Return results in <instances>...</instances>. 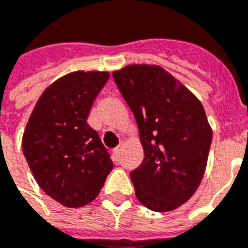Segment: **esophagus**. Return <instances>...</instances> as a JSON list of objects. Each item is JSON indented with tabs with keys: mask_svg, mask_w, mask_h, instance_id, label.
Masks as SVG:
<instances>
[{
	"mask_svg": "<svg viewBox=\"0 0 248 248\" xmlns=\"http://www.w3.org/2000/svg\"><path fill=\"white\" fill-rule=\"evenodd\" d=\"M121 151H122V147H117V148L113 149V155H114V157H120L121 156Z\"/></svg>",
	"mask_w": 248,
	"mask_h": 248,
	"instance_id": "34e87169",
	"label": "esophagus"
}]
</instances>
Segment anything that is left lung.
Wrapping results in <instances>:
<instances>
[{
	"instance_id": "8db88e82",
	"label": "left lung",
	"mask_w": 248,
	"mask_h": 248,
	"mask_svg": "<svg viewBox=\"0 0 248 248\" xmlns=\"http://www.w3.org/2000/svg\"><path fill=\"white\" fill-rule=\"evenodd\" d=\"M113 78L144 149V160L130 174L135 195L151 211H173L194 195L205 171L212 128L203 105L160 66L128 65Z\"/></svg>"
}]
</instances>
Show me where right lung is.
Returning a JSON list of instances; mask_svg holds the SVG:
<instances>
[{
  "mask_svg": "<svg viewBox=\"0 0 248 248\" xmlns=\"http://www.w3.org/2000/svg\"><path fill=\"white\" fill-rule=\"evenodd\" d=\"M109 73L75 71L43 92L24 130V157L37 185L69 208L91 203L113 169L99 134L87 124Z\"/></svg>",
  "mask_w": 248,
  "mask_h": 248,
  "instance_id": "obj_1",
  "label": "right lung"
}]
</instances>
